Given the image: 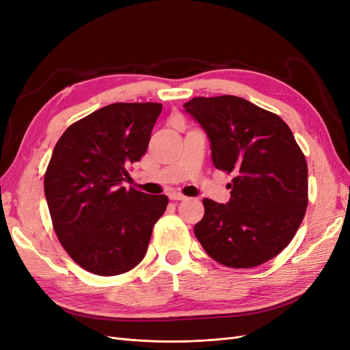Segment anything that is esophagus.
Wrapping results in <instances>:
<instances>
[{"label": "esophagus", "instance_id": "34e87169", "mask_svg": "<svg viewBox=\"0 0 350 350\" xmlns=\"http://www.w3.org/2000/svg\"><path fill=\"white\" fill-rule=\"evenodd\" d=\"M169 198H171L172 201H183V200H185V196H183L181 193H171L169 194Z\"/></svg>", "mask_w": 350, "mask_h": 350}]
</instances>
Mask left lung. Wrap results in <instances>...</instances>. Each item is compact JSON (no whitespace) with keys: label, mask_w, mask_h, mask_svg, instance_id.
Instances as JSON below:
<instances>
[{"label":"left lung","mask_w":350,"mask_h":350,"mask_svg":"<svg viewBox=\"0 0 350 350\" xmlns=\"http://www.w3.org/2000/svg\"><path fill=\"white\" fill-rule=\"evenodd\" d=\"M184 108L206 131L213 165L234 176L226 204L203 200L197 239L226 267L250 269L276 257L308 204V167L288 124L230 94L193 98Z\"/></svg>","instance_id":"left-lung-1"}]
</instances>
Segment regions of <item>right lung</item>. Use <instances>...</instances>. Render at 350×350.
<instances>
[{"label":"right lung","mask_w":350,"mask_h":350,"mask_svg":"<svg viewBox=\"0 0 350 350\" xmlns=\"http://www.w3.org/2000/svg\"><path fill=\"white\" fill-rule=\"evenodd\" d=\"M161 112L154 102L108 105L70 125L52 152L44 183L52 225L68 256L93 274L134 269L165 213L166 196L122 187Z\"/></svg>","instance_id":"obj_1"}]
</instances>
